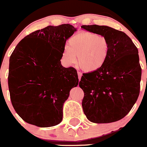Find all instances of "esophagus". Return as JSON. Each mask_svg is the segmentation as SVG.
<instances>
[{
	"mask_svg": "<svg viewBox=\"0 0 147 147\" xmlns=\"http://www.w3.org/2000/svg\"><path fill=\"white\" fill-rule=\"evenodd\" d=\"M78 74V78H79V80H80H80H81V78H82V73L81 72H78L77 73Z\"/></svg>",
	"mask_w": 147,
	"mask_h": 147,
	"instance_id": "1",
	"label": "esophagus"
}]
</instances>
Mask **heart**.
<instances>
[{
  "instance_id": "obj_1",
  "label": "heart",
  "mask_w": 147,
  "mask_h": 147,
  "mask_svg": "<svg viewBox=\"0 0 147 147\" xmlns=\"http://www.w3.org/2000/svg\"><path fill=\"white\" fill-rule=\"evenodd\" d=\"M109 53L108 40L103 35L90 32H81L69 39L67 46L62 49L63 64L71 66L78 64L85 72L100 70L107 61Z\"/></svg>"
}]
</instances>
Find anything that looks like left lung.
Masks as SVG:
<instances>
[{
  "instance_id": "1",
  "label": "left lung",
  "mask_w": 147,
  "mask_h": 147,
  "mask_svg": "<svg viewBox=\"0 0 147 147\" xmlns=\"http://www.w3.org/2000/svg\"><path fill=\"white\" fill-rule=\"evenodd\" d=\"M103 35L109 42L105 64L95 72L83 74L80 82L84 91L82 108L90 121L111 123L130 111L140 93L141 67L138 51L124 32L107 26H82Z\"/></svg>"
}]
</instances>
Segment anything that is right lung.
I'll use <instances>...</instances> for the list:
<instances>
[{
	"instance_id": "obj_1",
	"label": "right lung",
	"mask_w": 147,
	"mask_h": 147,
	"mask_svg": "<svg viewBox=\"0 0 147 147\" xmlns=\"http://www.w3.org/2000/svg\"><path fill=\"white\" fill-rule=\"evenodd\" d=\"M76 31L70 24L49 26L27 35L11 54L10 98L17 113L28 124L49 127L62 121L63 105L79 79L76 69L62 65L61 56L66 40Z\"/></svg>"
}]
</instances>
